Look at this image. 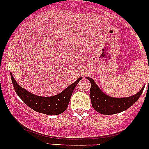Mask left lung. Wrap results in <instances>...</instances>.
Masks as SVG:
<instances>
[{
    "instance_id": "1",
    "label": "left lung",
    "mask_w": 149,
    "mask_h": 149,
    "mask_svg": "<svg viewBox=\"0 0 149 149\" xmlns=\"http://www.w3.org/2000/svg\"><path fill=\"white\" fill-rule=\"evenodd\" d=\"M86 78L91 83L90 98L93 108L104 115H113L127 110L139 99L145 87L143 86L139 93L131 97L121 98H112L107 95H105L96 85L93 79L90 77Z\"/></svg>"
}]
</instances>
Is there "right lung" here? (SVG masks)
<instances>
[{
    "label": "right lung",
    "mask_w": 149,
    "mask_h": 149,
    "mask_svg": "<svg viewBox=\"0 0 149 149\" xmlns=\"http://www.w3.org/2000/svg\"><path fill=\"white\" fill-rule=\"evenodd\" d=\"M10 74L13 87L19 98L30 108L38 113L51 116L59 115L66 110L74 89L79 81L81 80V77L78 78L75 82L71 84L70 86H68L62 93L56 95L51 97H42L29 93L28 91L21 87L16 83L13 74L11 73Z\"/></svg>",
    "instance_id": "right-lung-1"
}]
</instances>
